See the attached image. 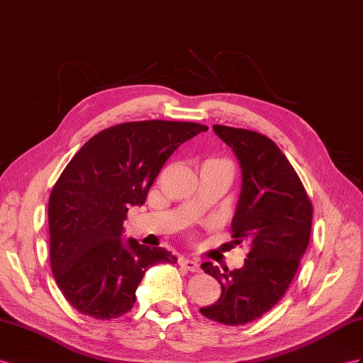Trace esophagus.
I'll list each match as a JSON object with an SVG mask.
<instances>
[{"label": "esophagus", "instance_id": "esophagus-1", "mask_svg": "<svg viewBox=\"0 0 363 363\" xmlns=\"http://www.w3.org/2000/svg\"><path fill=\"white\" fill-rule=\"evenodd\" d=\"M179 264H181L184 268H187V270H189V272H191V273H198V272L201 270V267H199V264H198L196 259L181 257V259H179Z\"/></svg>", "mask_w": 363, "mask_h": 363}]
</instances>
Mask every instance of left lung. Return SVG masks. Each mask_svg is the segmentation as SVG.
I'll use <instances>...</instances> for the list:
<instances>
[{"label": "left lung", "mask_w": 363, "mask_h": 363, "mask_svg": "<svg viewBox=\"0 0 363 363\" xmlns=\"http://www.w3.org/2000/svg\"><path fill=\"white\" fill-rule=\"evenodd\" d=\"M236 155L242 187L231 220L233 242L250 245L242 268L220 272L211 262L202 270L216 277L222 294L203 306L206 318L245 325L270 311L290 286L310 242L313 206L299 176L270 138L253 130L213 125Z\"/></svg>", "instance_id": "1"}]
</instances>
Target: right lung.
I'll return each mask as SVG.
<instances>
[{
	"label": "right lung",
	"mask_w": 363,
	"mask_h": 363,
	"mask_svg": "<svg viewBox=\"0 0 363 363\" xmlns=\"http://www.w3.org/2000/svg\"><path fill=\"white\" fill-rule=\"evenodd\" d=\"M208 127L136 121L102 130L72 157L49 198L50 265L73 308L116 319L136 302L148 268L176 259L162 247L123 239L130 206H143L172 153Z\"/></svg>",
	"instance_id": "add662e5"
}]
</instances>
